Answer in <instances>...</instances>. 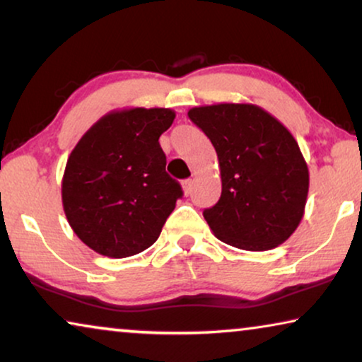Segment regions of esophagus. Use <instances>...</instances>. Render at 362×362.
<instances>
[{
  "label": "esophagus",
  "mask_w": 362,
  "mask_h": 362,
  "mask_svg": "<svg viewBox=\"0 0 362 362\" xmlns=\"http://www.w3.org/2000/svg\"><path fill=\"white\" fill-rule=\"evenodd\" d=\"M182 191H185L186 196L191 194V192H192V180L182 181Z\"/></svg>",
  "instance_id": "obj_1"
}]
</instances>
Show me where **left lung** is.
<instances>
[{
  "label": "left lung",
  "instance_id": "1",
  "mask_svg": "<svg viewBox=\"0 0 362 362\" xmlns=\"http://www.w3.org/2000/svg\"><path fill=\"white\" fill-rule=\"evenodd\" d=\"M187 117L216 148L222 192L204 219L217 239L252 252L275 249L298 227L308 166L293 135L252 103L194 107Z\"/></svg>",
  "mask_w": 362,
  "mask_h": 362
}]
</instances>
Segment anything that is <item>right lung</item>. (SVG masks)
<instances>
[{"instance_id":"1","label":"right lung","mask_w":362,"mask_h":362,"mask_svg":"<svg viewBox=\"0 0 362 362\" xmlns=\"http://www.w3.org/2000/svg\"><path fill=\"white\" fill-rule=\"evenodd\" d=\"M175 117L170 108L110 112L72 150L62 177L64 212L97 254L123 259L160 237L182 196L158 141Z\"/></svg>"}]
</instances>
